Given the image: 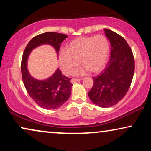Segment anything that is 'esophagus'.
<instances>
[{
  "label": "esophagus",
  "instance_id": "esophagus-1",
  "mask_svg": "<svg viewBox=\"0 0 151 151\" xmlns=\"http://www.w3.org/2000/svg\"><path fill=\"white\" fill-rule=\"evenodd\" d=\"M82 79H76V78H73V79H71V82L72 84H74V83H76V82H77L78 81H80V80H81Z\"/></svg>",
  "mask_w": 151,
  "mask_h": 151
}]
</instances>
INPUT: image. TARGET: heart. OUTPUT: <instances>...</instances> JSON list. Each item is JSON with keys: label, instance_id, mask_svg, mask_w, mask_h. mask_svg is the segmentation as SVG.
<instances>
[{"label": "heart", "instance_id": "1", "mask_svg": "<svg viewBox=\"0 0 151 151\" xmlns=\"http://www.w3.org/2000/svg\"><path fill=\"white\" fill-rule=\"evenodd\" d=\"M110 44L104 36L80 37L71 40L66 46L65 51L58 53V63L66 75L71 74L80 63L84 66L74 72L83 75L86 71L98 73L102 71L108 62Z\"/></svg>", "mask_w": 151, "mask_h": 151}]
</instances>
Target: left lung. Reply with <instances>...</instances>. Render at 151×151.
I'll return each instance as SVG.
<instances>
[{"label":"left lung","instance_id":"1","mask_svg":"<svg viewBox=\"0 0 151 151\" xmlns=\"http://www.w3.org/2000/svg\"><path fill=\"white\" fill-rule=\"evenodd\" d=\"M104 31L111 43V58L102 73L93 78V86L88 97L97 106L108 108L117 104L129 91L135 71V60L124 38L111 30Z\"/></svg>","mask_w":151,"mask_h":151}]
</instances>
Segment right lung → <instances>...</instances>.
Returning a JSON list of instances; mask_svg holds the SVG:
<instances>
[{"mask_svg":"<svg viewBox=\"0 0 151 151\" xmlns=\"http://www.w3.org/2000/svg\"><path fill=\"white\" fill-rule=\"evenodd\" d=\"M67 38L65 34L45 32L35 36L24 49L21 62L23 83L28 94L38 106L45 109H55L67 102L71 96V78L62 74L59 69L45 80H37L30 75L27 69L29 55L33 49L42 45H51L58 55L61 43Z\"/></svg>","mask_w":151,"mask_h":151,"instance_id":"obj_1","label":"right lung"}]
</instances>
